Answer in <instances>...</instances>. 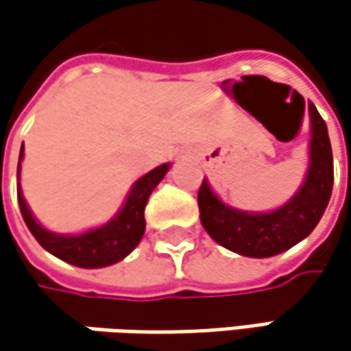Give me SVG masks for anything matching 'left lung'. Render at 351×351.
<instances>
[{
	"mask_svg": "<svg viewBox=\"0 0 351 351\" xmlns=\"http://www.w3.org/2000/svg\"><path fill=\"white\" fill-rule=\"evenodd\" d=\"M310 167L304 184L272 213H244L226 206L206 180L198 189V210L204 230L220 246L250 258L276 256L308 237L324 215L334 186V158L328 127L310 103Z\"/></svg>",
	"mask_w": 351,
	"mask_h": 351,
	"instance_id": "left-lung-1",
	"label": "left lung"
}]
</instances>
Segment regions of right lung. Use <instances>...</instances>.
I'll use <instances>...</instances> for the list:
<instances>
[{"label": "right lung", "instance_id": "right-lung-1", "mask_svg": "<svg viewBox=\"0 0 351 351\" xmlns=\"http://www.w3.org/2000/svg\"><path fill=\"white\" fill-rule=\"evenodd\" d=\"M21 158H23V149L19 153V165H17V178H19V169H21ZM171 165H160L153 169L151 173L141 176L133 184L131 193L127 196L125 206L121 213L103 224L101 228H95L89 232L77 234V237H63L49 232L43 228L35 218L32 210L25 204V198L21 195V186L17 184V202L21 217L25 220L29 232L35 240L47 250L53 256L61 258L79 268H103L111 266L114 262L123 260L127 254L133 252V248L141 242L145 234V206L155 186L167 175Z\"/></svg>", "mask_w": 351, "mask_h": 351}]
</instances>
